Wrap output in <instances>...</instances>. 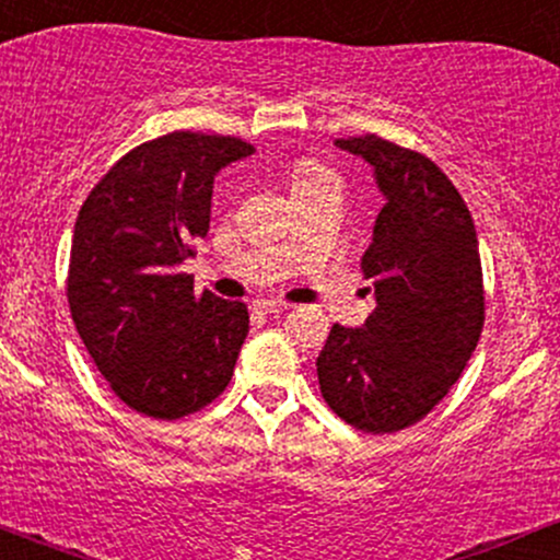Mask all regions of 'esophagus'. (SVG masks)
Masks as SVG:
<instances>
[{"instance_id":"obj_1","label":"esophagus","mask_w":560,"mask_h":560,"mask_svg":"<svg viewBox=\"0 0 560 560\" xmlns=\"http://www.w3.org/2000/svg\"><path fill=\"white\" fill-rule=\"evenodd\" d=\"M253 311L260 313V316H279V313L289 311V302L281 300H255Z\"/></svg>"}]
</instances>
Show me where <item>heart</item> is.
Instances as JSON below:
<instances>
[{
    "instance_id": "heart-1",
    "label": "heart",
    "mask_w": 560,
    "mask_h": 560,
    "mask_svg": "<svg viewBox=\"0 0 560 560\" xmlns=\"http://www.w3.org/2000/svg\"><path fill=\"white\" fill-rule=\"evenodd\" d=\"M289 184H292V195H302V191L318 189L326 184H339L337 173L329 165L320 163L316 158H300L294 160L289 168Z\"/></svg>"
}]
</instances>
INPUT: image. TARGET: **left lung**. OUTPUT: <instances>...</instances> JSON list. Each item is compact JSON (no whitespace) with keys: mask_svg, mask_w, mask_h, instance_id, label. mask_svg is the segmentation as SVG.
I'll list each match as a JSON object with an SVG mask.
<instances>
[{"mask_svg":"<svg viewBox=\"0 0 560 560\" xmlns=\"http://www.w3.org/2000/svg\"><path fill=\"white\" fill-rule=\"evenodd\" d=\"M337 147L369 160L387 205L361 260L376 307L334 324L320 395L350 427L392 434L421 421L464 374L485 326L479 240L468 205L432 158L363 133Z\"/></svg>","mask_w":560,"mask_h":560,"instance_id":"obj_1","label":"left lung"}]
</instances>
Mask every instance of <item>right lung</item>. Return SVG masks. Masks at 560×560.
Returning a JSON list of instances; mask_svg holds the SVG:
<instances>
[{
  "instance_id": "right-lung-1",
  "label": "right lung",
  "mask_w": 560,
  "mask_h": 560,
  "mask_svg": "<svg viewBox=\"0 0 560 560\" xmlns=\"http://www.w3.org/2000/svg\"><path fill=\"white\" fill-rule=\"evenodd\" d=\"M253 152L240 137L171 131L128 150L83 199L70 316L100 374L141 416L184 419L229 387L247 305L197 294L182 262L210 229L215 173Z\"/></svg>"
}]
</instances>
